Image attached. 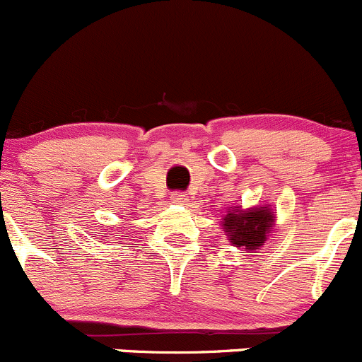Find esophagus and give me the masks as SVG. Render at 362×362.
Returning <instances> with one entry per match:
<instances>
[{"label": "esophagus", "instance_id": "obj_1", "mask_svg": "<svg viewBox=\"0 0 362 362\" xmlns=\"http://www.w3.org/2000/svg\"><path fill=\"white\" fill-rule=\"evenodd\" d=\"M170 200H173L174 204H180V206H186V202H188V197H186V193H182V192H174V193H170Z\"/></svg>", "mask_w": 362, "mask_h": 362}]
</instances>
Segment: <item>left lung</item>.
<instances>
[{
  "label": "left lung",
  "mask_w": 362,
  "mask_h": 362,
  "mask_svg": "<svg viewBox=\"0 0 362 362\" xmlns=\"http://www.w3.org/2000/svg\"><path fill=\"white\" fill-rule=\"evenodd\" d=\"M274 218L270 209L256 207L249 211L228 212L225 218V232L228 233V240L235 247L258 249L264 244L268 233L272 232Z\"/></svg>",
  "instance_id": "8db88e82"
}]
</instances>
